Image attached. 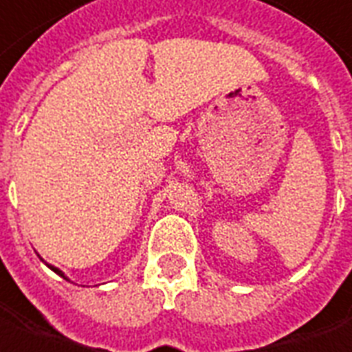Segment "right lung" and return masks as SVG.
I'll use <instances>...</instances> for the list:
<instances>
[{
  "instance_id": "1",
  "label": "right lung",
  "mask_w": 352,
  "mask_h": 352,
  "mask_svg": "<svg viewBox=\"0 0 352 352\" xmlns=\"http://www.w3.org/2000/svg\"><path fill=\"white\" fill-rule=\"evenodd\" d=\"M48 267H50V269L54 270V272H56V274H59V276H61V278H65V280H69V278H67V276H65L63 272H61V270L57 269V267H52V265H48Z\"/></svg>"
}]
</instances>
